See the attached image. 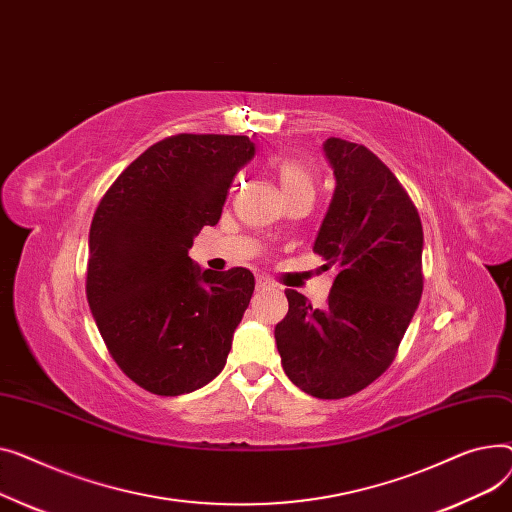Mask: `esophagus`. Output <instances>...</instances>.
<instances>
[{
	"label": "esophagus",
	"mask_w": 512,
	"mask_h": 512,
	"mask_svg": "<svg viewBox=\"0 0 512 512\" xmlns=\"http://www.w3.org/2000/svg\"><path fill=\"white\" fill-rule=\"evenodd\" d=\"M270 289H275V285L270 283L268 279H264V277L256 279V291H270Z\"/></svg>",
	"instance_id": "1"
}]
</instances>
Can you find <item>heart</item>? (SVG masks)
<instances>
[{"mask_svg": "<svg viewBox=\"0 0 512 512\" xmlns=\"http://www.w3.org/2000/svg\"><path fill=\"white\" fill-rule=\"evenodd\" d=\"M266 163L270 171L275 173L285 196H291L299 190H314V173L304 163L289 157H270Z\"/></svg>", "mask_w": 512, "mask_h": 512, "instance_id": "heart-1", "label": "heart"}]
</instances>
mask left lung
I'll use <instances>...</instances> for the list:
<instances>
[{
	"instance_id": "obj_1",
	"label": "left lung",
	"mask_w": 512,
	"mask_h": 512,
	"mask_svg": "<svg viewBox=\"0 0 512 512\" xmlns=\"http://www.w3.org/2000/svg\"><path fill=\"white\" fill-rule=\"evenodd\" d=\"M335 194L314 252L335 266L318 310L287 289L289 312L275 326L289 380L316 399H343L393 364L424 289V229L399 179L362 144L328 138Z\"/></svg>"
}]
</instances>
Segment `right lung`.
Wrapping results in <instances>:
<instances>
[{"label":"right lung","instance_id":"add662e5","mask_svg":"<svg viewBox=\"0 0 512 512\" xmlns=\"http://www.w3.org/2000/svg\"><path fill=\"white\" fill-rule=\"evenodd\" d=\"M256 153L248 136L177 134L130 163L88 233L86 297L122 372L177 397L225 368L254 293L248 268L202 270L188 250L217 225L235 173Z\"/></svg>","mask_w":512,"mask_h":512}]
</instances>
